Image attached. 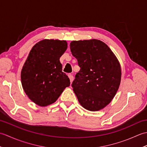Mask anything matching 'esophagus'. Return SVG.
Here are the masks:
<instances>
[{
    "mask_svg": "<svg viewBox=\"0 0 147 147\" xmlns=\"http://www.w3.org/2000/svg\"><path fill=\"white\" fill-rule=\"evenodd\" d=\"M68 77H69V80H70V82H72V81L73 80V76L71 74H68Z\"/></svg>",
    "mask_w": 147,
    "mask_h": 147,
    "instance_id": "1",
    "label": "esophagus"
}]
</instances>
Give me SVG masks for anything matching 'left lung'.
<instances>
[{"instance_id":"1","label":"left lung","mask_w":147,"mask_h":147,"mask_svg":"<svg viewBox=\"0 0 147 147\" xmlns=\"http://www.w3.org/2000/svg\"><path fill=\"white\" fill-rule=\"evenodd\" d=\"M70 49L80 67L72 83L80 104L90 111L104 108L120 85L121 69L117 57L105 43L96 39L73 41Z\"/></svg>"}]
</instances>
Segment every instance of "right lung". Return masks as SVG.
I'll use <instances>...</instances> for the list:
<instances>
[{
    "label": "right lung",
    "instance_id": "right-lung-1",
    "mask_svg": "<svg viewBox=\"0 0 147 147\" xmlns=\"http://www.w3.org/2000/svg\"><path fill=\"white\" fill-rule=\"evenodd\" d=\"M65 40L45 39L30 51L21 70V83L31 100L45 107L54 103L70 80L62 72L59 59L66 51Z\"/></svg>",
    "mask_w": 147,
    "mask_h": 147
}]
</instances>
